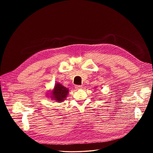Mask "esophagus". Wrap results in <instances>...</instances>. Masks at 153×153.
Listing matches in <instances>:
<instances>
[{
	"mask_svg": "<svg viewBox=\"0 0 153 153\" xmlns=\"http://www.w3.org/2000/svg\"><path fill=\"white\" fill-rule=\"evenodd\" d=\"M75 87H76V89H82L83 86L82 85H76Z\"/></svg>",
	"mask_w": 153,
	"mask_h": 153,
	"instance_id": "1",
	"label": "esophagus"
}]
</instances>
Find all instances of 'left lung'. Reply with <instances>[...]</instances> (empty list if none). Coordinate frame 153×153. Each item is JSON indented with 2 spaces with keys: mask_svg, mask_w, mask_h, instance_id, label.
<instances>
[{
  "mask_svg": "<svg viewBox=\"0 0 153 153\" xmlns=\"http://www.w3.org/2000/svg\"><path fill=\"white\" fill-rule=\"evenodd\" d=\"M95 89H96V88H95Z\"/></svg>",
  "mask_w": 153,
  "mask_h": 153,
  "instance_id": "8db88e82",
  "label": "left lung"
}]
</instances>
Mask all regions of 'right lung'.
I'll return each instance as SVG.
<instances>
[{
	"instance_id": "1",
	"label": "right lung",
	"mask_w": 153,
	"mask_h": 153,
	"mask_svg": "<svg viewBox=\"0 0 153 153\" xmlns=\"http://www.w3.org/2000/svg\"><path fill=\"white\" fill-rule=\"evenodd\" d=\"M48 93L50 94H47V96H50L51 99L56 101L57 102L61 103L66 98L69 93V89L68 88H66L61 84L57 82L55 84L53 90L50 91V92H48Z\"/></svg>"
}]
</instances>
